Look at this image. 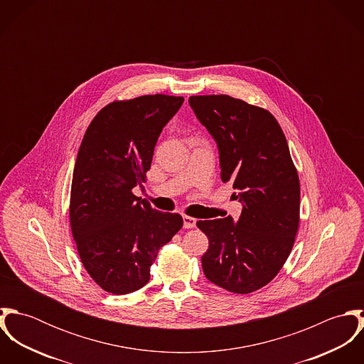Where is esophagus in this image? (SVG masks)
<instances>
[{"label":"esophagus","instance_id":"esophagus-1","mask_svg":"<svg viewBox=\"0 0 364 364\" xmlns=\"http://www.w3.org/2000/svg\"><path fill=\"white\" fill-rule=\"evenodd\" d=\"M196 225V218L189 217V215H183V227L185 228H193Z\"/></svg>","mask_w":364,"mask_h":364}]
</instances>
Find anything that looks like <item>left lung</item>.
<instances>
[{"instance_id": "1", "label": "left lung", "mask_w": 364, "mask_h": 364, "mask_svg": "<svg viewBox=\"0 0 364 364\" xmlns=\"http://www.w3.org/2000/svg\"><path fill=\"white\" fill-rule=\"evenodd\" d=\"M196 117L217 143L221 181L242 203L238 221L203 220L202 266L208 280L231 293L266 286L289 258L300 221V181L274 116L228 95L191 97Z\"/></svg>"}]
</instances>
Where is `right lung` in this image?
<instances>
[{
	"mask_svg": "<svg viewBox=\"0 0 364 364\" xmlns=\"http://www.w3.org/2000/svg\"><path fill=\"white\" fill-rule=\"evenodd\" d=\"M182 97L144 95L106 105L88 126L74 166L70 224L81 262L112 294L150 280L162 245L182 228L178 213H162L133 189L146 181L164 126Z\"/></svg>",
	"mask_w": 364,
	"mask_h": 364,
	"instance_id": "right-lung-1",
	"label": "right lung"
}]
</instances>
